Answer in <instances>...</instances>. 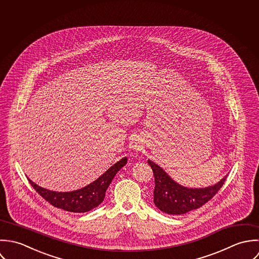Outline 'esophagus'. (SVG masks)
Segmentation results:
<instances>
[{
	"instance_id": "esophagus-1",
	"label": "esophagus",
	"mask_w": 259,
	"mask_h": 259,
	"mask_svg": "<svg viewBox=\"0 0 259 259\" xmlns=\"http://www.w3.org/2000/svg\"><path fill=\"white\" fill-rule=\"evenodd\" d=\"M132 148H133L134 150H140V149H141V146H140L138 143H135L134 145H132Z\"/></svg>"
}]
</instances>
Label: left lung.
<instances>
[{
	"label": "left lung",
	"instance_id": "obj_1",
	"mask_svg": "<svg viewBox=\"0 0 259 259\" xmlns=\"http://www.w3.org/2000/svg\"><path fill=\"white\" fill-rule=\"evenodd\" d=\"M155 179L154 203L162 212L181 215L197 209L208 202L222 187L225 175L216 184L203 188H189L174 181L158 164L148 160Z\"/></svg>",
	"mask_w": 259,
	"mask_h": 259
}]
</instances>
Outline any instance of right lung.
I'll use <instances>...</instances> for the list:
<instances>
[{"instance_id": "obj_1", "label": "right lung", "mask_w": 259, "mask_h": 259, "mask_svg": "<svg viewBox=\"0 0 259 259\" xmlns=\"http://www.w3.org/2000/svg\"><path fill=\"white\" fill-rule=\"evenodd\" d=\"M127 157L122 158L112 165L98 179L89 185L74 191L57 192L43 188L33 182L29 177L28 180L34 189L53 206L75 213H84L92 210L103 202L105 193L117 172L126 165Z\"/></svg>"}]
</instances>
